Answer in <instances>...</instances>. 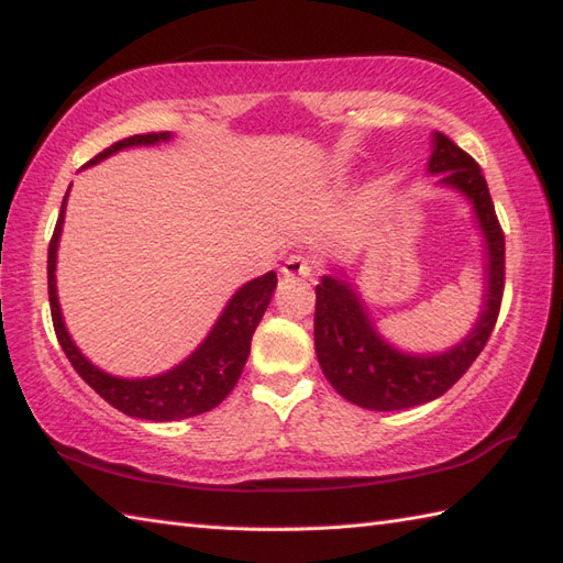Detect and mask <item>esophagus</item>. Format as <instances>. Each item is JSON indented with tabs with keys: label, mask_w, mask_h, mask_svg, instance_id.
<instances>
[{
	"label": "esophagus",
	"mask_w": 563,
	"mask_h": 563,
	"mask_svg": "<svg viewBox=\"0 0 563 563\" xmlns=\"http://www.w3.org/2000/svg\"><path fill=\"white\" fill-rule=\"evenodd\" d=\"M316 271H318V263L308 258V255H290L283 265L285 278H310Z\"/></svg>",
	"instance_id": "obj_1"
}]
</instances>
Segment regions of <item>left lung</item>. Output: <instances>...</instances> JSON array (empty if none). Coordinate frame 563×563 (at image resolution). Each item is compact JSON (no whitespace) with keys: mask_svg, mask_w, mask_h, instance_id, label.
<instances>
[{"mask_svg":"<svg viewBox=\"0 0 563 563\" xmlns=\"http://www.w3.org/2000/svg\"><path fill=\"white\" fill-rule=\"evenodd\" d=\"M427 170L442 174L440 186L466 196L487 245L484 308L470 335L440 355H409L379 335L365 302L347 280L325 275L316 288V352L322 375L347 402L377 412L407 409L442 397L479 357L501 308L504 233L479 164L437 131Z\"/></svg>","mask_w":563,"mask_h":563,"instance_id":"obj_1","label":"left lung"}]
</instances>
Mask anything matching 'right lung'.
<instances>
[{
    "instance_id": "1",
    "label": "right lung",
    "mask_w": 563,
    "mask_h": 563,
    "mask_svg": "<svg viewBox=\"0 0 563 563\" xmlns=\"http://www.w3.org/2000/svg\"><path fill=\"white\" fill-rule=\"evenodd\" d=\"M170 133H136L93 156L87 166L99 164L111 154L129 146H154L158 141H168ZM69 196V194H66ZM66 196L62 203L59 221H56L54 235L49 241V255H46V280H49V305H52V322L56 340L69 357L71 367L87 383L93 393H99L111 407L119 412L139 419H151V422H174V419H186L203 415L213 409L231 395L238 377H241L245 360L251 355V340L258 328L265 308L271 305L273 290L278 285V275L273 271L261 275L251 283H245L231 300H228L221 318L208 332V338L198 345L190 355L168 369L164 375L144 377V379H126L103 373L97 365L81 355L79 347L74 345L69 332L64 328L59 298H56V247H59L62 223Z\"/></svg>"
}]
</instances>
